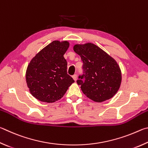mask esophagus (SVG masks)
Segmentation results:
<instances>
[{
    "label": "esophagus",
    "mask_w": 148,
    "mask_h": 148,
    "mask_svg": "<svg viewBox=\"0 0 148 148\" xmlns=\"http://www.w3.org/2000/svg\"><path fill=\"white\" fill-rule=\"evenodd\" d=\"M72 77H73V79H74V81H77V75H73L72 76Z\"/></svg>",
    "instance_id": "obj_1"
}]
</instances>
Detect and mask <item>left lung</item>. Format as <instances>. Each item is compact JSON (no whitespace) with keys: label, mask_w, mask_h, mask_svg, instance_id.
Listing matches in <instances>:
<instances>
[{"label":"left lung","mask_w":148,"mask_h":148,"mask_svg":"<svg viewBox=\"0 0 148 148\" xmlns=\"http://www.w3.org/2000/svg\"><path fill=\"white\" fill-rule=\"evenodd\" d=\"M75 53L83 62L85 74L77 84L83 94L95 102H103L116 95L121 83V71L116 60L92 43L75 44Z\"/></svg>","instance_id":"obj_1"}]
</instances>
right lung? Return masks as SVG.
Instances as JSON below:
<instances>
[{"instance_id":"add662e5","label":"right lung","mask_w":148,"mask_h":148,"mask_svg":"<svg viewBox=\"0 0 148 148\" xmlns=\"http://www.w3.org/2000/svg\"><path fill=\"white\" fill-rule=\"evenodd\" d=\"M69 47L68 41L55 40L38 52L26 71V82L36 99L45 103L60 99L75 82L67 73L64 55Z\"/></svg>"}]
</instances>
